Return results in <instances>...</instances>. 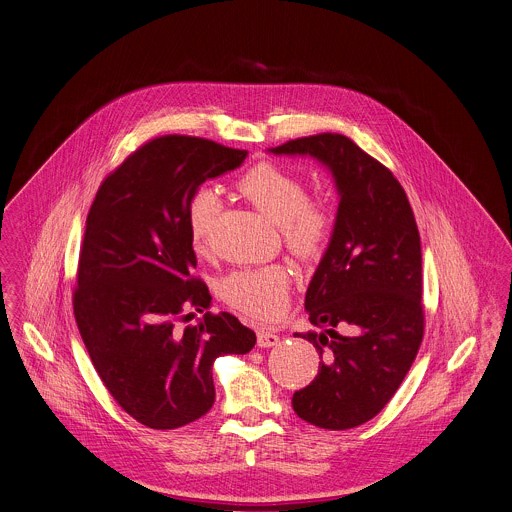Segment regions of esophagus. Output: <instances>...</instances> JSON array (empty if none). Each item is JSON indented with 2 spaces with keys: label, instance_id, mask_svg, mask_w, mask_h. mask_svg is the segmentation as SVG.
Wrapping results in <instances>:
<instances>
[{
  "label": "esophagus",
  "instance_id": "obj_1",
  "mask_svg": "<svg viewBox=\"0 0 512 512\" xmlns=\"http://www.w3.org/2000/svg\"><path fill=\"white\" fill-rule=\"evenodd\" d=\"M281 341V338L275 334V332H271V330H259L257 332V345L259 347H273V345H277Z\"/></svg>",
  "mask_w": 512,
  "mask_h": 512
}]
</instances>
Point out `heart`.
Segmentation results:
<instances>
[{
	"mask_svg": "<svg viewBox=\"0 0 512 512\" xmlns=\"http://www.w3.org/2000/svg\"><path fill=\"white\" fill-rule=\"evenodd\" d=\"M239 192L275 226L284 245L300 259H316L334 228V218L324 202L310 200L302 178L273 163H259L237 182ZM220 198L214 188H198L186 208L188 231L198 251L208 245ZM290 275L284 265L239 269L222 283V298L229 306L259 320H275L284 312Z\"/></svg>",
	"mask_w": 512,
	"mask_h": 512,
	"instance_id": "b5f03b06",
	"label": "heart"
}]
</instances>
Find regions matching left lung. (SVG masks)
Wrapping results in <instances>:
<instances>
[{"label": "left lung", "instance_id": "obj_1", "mask_svg": "<svg viewBox=\"0 0 512 512\" xmlns=\"http://www.w3.org/2000/svg\"><path fill=\"white\" fill-rule=\"evenodd\" d=\"M269 151L308 155L336 182V224L304 300L320 332L298 336L322 361L316 379L294 393L292 408L318 428H355L397 393L422 343L416 220L393 172L345 135L300 137ZM338 327L348 332L340 335Z\"/></svg>", "mask_w": 512, "mask_h": 512}]
</instances>
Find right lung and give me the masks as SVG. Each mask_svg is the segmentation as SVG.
<instances>
[{
    "mask_svg": "<svg viewBox=\"0 0 512 512\" xmlns=\"http://www.w3.org/2000/svg\"><path fill=\"white\" fill-rule=\"evenodd\" d=\"M245 157L202 137H157L102 182L88 212L72 296L76 324L110 395L149 428L204 416L216 400L214 361L249 353L257 341L229 312L176 324L212 302L194 277L188 202Z\"/></svg>",
    "mask_w": 512,
    "mask_h": 512,
    "instance_id": "right-lung-1",
    "label": "right lung"
}]
</instances>
